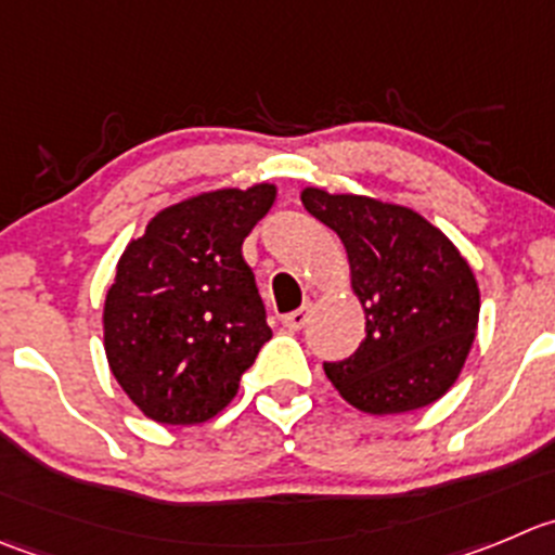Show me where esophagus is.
<instances>
[{
	"mask_svg": "<svg viewBox=\"0 0 555 555\" xmlns=\"http://www.w3.org/2000/svg\"><path fill=\"white\" fill-rule=\"evenodd\" d=\"M308 319H310V308L305 305V308H299V310H294V313L283 315V326H286V330H292V332H299L305 324H308Z\"/></svg>",
	"mask_w": 555,
	"mask_h": 555,
	"instance_id": "esophagus-1",
	"label": "esophagus"
}]
</instances>
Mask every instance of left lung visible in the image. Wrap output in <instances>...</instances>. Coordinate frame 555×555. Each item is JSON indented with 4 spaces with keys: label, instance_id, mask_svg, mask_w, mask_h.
I'll list each match as a JSON object with an SVG mask.
<instances>
[{
    "label": "left lung",
    "instance_id": "1",
    "mask_svg": "<svg viewBox=\"0 0 555 555\" xmlns=\"http://www.w3.org/2000/svg\"><path fill=\"white\" fill-rule=\"evenodd\" d=\"M302 204L343 240L351 286L365 308V340L324 373L367 414L430 405L455 384L479 319L472 267L416 212L362 195L308 188Z\"/></svg>",
    "mask_w": 555,
    "mask_h": 555
}]
</instances>
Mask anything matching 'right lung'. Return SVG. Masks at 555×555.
Here are the masks:
<instances>
[{"mask_svg": "<svg viewBox=\"0 0 555 555\" xmlns=\"http://www.w3.org/2000/svg\"><path fill=\"white\" fill-rule=\"evenodd\" d=\"M272 184L215 190L163 209L130 242L105 297L111 373L163 425L212 420L272 337L242 242Z\"/></svg>", "mask_w": 555, "mask_h": 555, "instance_id": "add662e5", "label": "right lung"}]
</instances>
